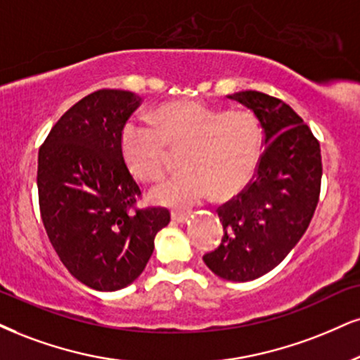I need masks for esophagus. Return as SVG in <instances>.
<instances>
[{"mask_svg": "<svg viewBox=\"0 0 360 360\" xmlns=\"http://www.w3.org/2000/svg\"><path fill=\"white\" fill-rule=\"evenodd\" d=\"M172 220L176 221V224H185L188 220V214H184V212H172Z\"/></svg>", "mask_w": 360, "mask_h": 360, "instance_id": "esophagus-1", "label": "esophagus"}]
</instances>
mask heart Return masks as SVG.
<instances>
[{
	"instance_id": "1",
	"label": "heart",
	"mask_w": 360,
	"mask_h": 360,
	"mask_svg": "<svg viewBox=\"0 0 360 360\" xmlns=\"http://www.w3.org/2000/svg\"><path fill=\"white\" fill-rule=\"evenodd\" d=\"M120 148L127 167L141 181L165 175L170 148L181 150L184 170L150 193L158 205L188 208L215 192L233 197L247 187L262 152V128L248 110H221L203 101H172L160 106L153 122L130 118L122 128Z\"/></svg>"
}]
</instances>
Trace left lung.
Segmentation results:
<instances>
[{"label":"left lung","instance_id":"8db88e82","mask_svg":"<svg viewBox=\"0 0 360 360\" xmlns=\"http://www.w3.org/2000/svg\"><path fill=\"white\" fill-rule=\"evenodd\" d=\"M229 98L254 112L265 150L254 180L217 210L224 237L203 262L225 281L248 282L277 267L302 238L321 195L322 158L310 128L282 100L252 90Z\"/></svg>","mask_w":360,"mask_h":360}]
</instances>
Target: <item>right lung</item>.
<instances>
[{
    "instance_id": "right-lung-1",
    "label": "right lung",
    "mask_w": 360,
    "mask_h": 360,
    "mask_svg": "<svg viewBox=\"0 0 360 360\" xmlns=\"http://www.w3.org/2000/svg\"><path fill=\"white\" fill-rule=\"evenodd\" d=\"M141 98L93 91L55 123L38 153V198L53 248L85 285H130L153 254L167 208H136L141 195L120 148L122 128Z\"/></svg>"
}]
</instances>
